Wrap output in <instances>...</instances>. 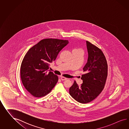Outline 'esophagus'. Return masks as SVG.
<instances>
[{
	"label": "esophagus",
	"instance_id": "34e87169",
	"mask_svg": "<svg viewBox=\"0 0 129 129\" xmlns=\"http://www.w3.org/2000/svg\"><path fill=\"white\" fill-rule=\"evenodd\" d=\"M60 79H61V80L64 81V80H66L67 78H65V77H60Z\"/></svg>",
	"mask_w": 129,
	"mask_h": 129
}]
</instances>
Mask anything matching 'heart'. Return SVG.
<instances>
[{
    "mask_svg": "<svg viewBox=\"0 0 129 129\" xmlns=\"http://www.w3.org/2000/svg\"><path fill=\"white\" fill-rule=\"evenodd\" d=\"M73 51H76V52H78L80 54H81L82 55H83V51L82 49H79V48L74 49L73 50Z\"/></svg>",
    "mask_w": 129,
    "mask_h": 129,
    "instance_id": "b5f03b06",
    "label": "heart"
}]
</instances>
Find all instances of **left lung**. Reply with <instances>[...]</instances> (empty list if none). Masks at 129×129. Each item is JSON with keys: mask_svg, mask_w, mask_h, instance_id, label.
I'll return each mask as SVG.
<instances>
[{"mask_svg": "<svg viewBox=\"0 0 129 129\" xmlns=\"http://www.w3.org/2000/svg\"><path fill=\"white\" fill-rule=\"evenodd\" d=\"M88 59L83 68L85 74L81 79L83 83L78 86L75 81L70 88V95L77 101L86 104L98 97L103 90L107 77L108 65L102 51L88 41H86Z\"/></svg>", "mask_w": 129, "mask_h": 129, "instance_id": "8db88e82", "label": "left lung"}]
</instances>
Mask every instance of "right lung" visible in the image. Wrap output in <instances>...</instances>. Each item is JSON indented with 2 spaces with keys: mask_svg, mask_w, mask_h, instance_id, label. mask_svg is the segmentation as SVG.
<instances>
[{
  "mask_svg": "<svg viewBox=\"0 0 129 129\" xmlns=\"http://www.w3.org/2000/svg\"><path fill=\"white\" fill-rule=\"evenodd\" d=\"M69 43L68 40L43 39L31 48L21 65V78L23 86L35 98L49 94L58 81V77L50 71V64L56 59L59 51Z\"/></svg>",
  "mask_w": 129,
  "mask_h": 129,
  "instance_id": "right-lung-1",
  "label": "right lung"
}]
</instances>
